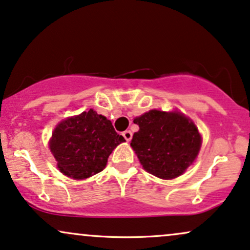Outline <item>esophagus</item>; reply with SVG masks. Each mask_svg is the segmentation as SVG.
I'll return each mask as SVG.
<instances>
[{
	"label": "esophagus",
	"instance_id": "obj_1",
	"mask_svg": "<svg viewBox=\"0 0 250 250\" xmlns=\"http://www.w3.org/2000/svg\"><path fill=\"white\" fill-rule=\"evenodd\" d=\"M123 136H124L126 142H131V139H132V132L131 131H124L123 132Z\"/></svg>",
	"mask_w": 250,
	"mask_h": 250
}]
</instances>
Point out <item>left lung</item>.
<instances>
[{"label":"left lung","mask_w":250,"mask_h":250,"mask_svg":"<svg viewBox=\"0 0 250 250\" xmlns=\"http://www.w3.org/2000/svg\"><path fill=\"white\" fill-rule=\"evenodd\" d=\"M133 123L139 126V131L132 138V148L144 168L155 177H179L199 153L200 134L183 114L151 110Z\"/></svg>","instance_id":"obj_1"}]
</instances>
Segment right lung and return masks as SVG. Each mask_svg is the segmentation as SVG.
<instances>
[{
    "instance_id": "1",
    "label": "right lung",
    "mask_w": 250,
    "mask_h": 250,
    "mask_svg": "<svg viewBox=\"0 0 250 250\" xmlns=\"http://www.w3.org/2000/svg\"><path fill=\"white\" fill-rule=\"evenodd\" d=\"M123 142L124 137L114 131L112 123L90 108L55 128L50 149L63 174L86 179L103 171L108 155Z\"/></svg>"
}]
</instances>
